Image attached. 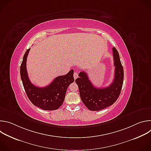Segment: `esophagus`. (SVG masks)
Masks as SVG:
<instances>
[{"instance_id": "obj_1", "label": "esophagus", "mask_w": 151, "mask_h": 151, "mask_svg": "<svg viewBox=\"0 0 151 151\" xmlns=\"http://www.w3.org/2000/svg\"><path fill=\"white\" fill-rule=\"evenodd\" d=\"M73 77H74V79H76L78 77V73L77 72H75L73 73Z\"/></svg>"}]
</instances>
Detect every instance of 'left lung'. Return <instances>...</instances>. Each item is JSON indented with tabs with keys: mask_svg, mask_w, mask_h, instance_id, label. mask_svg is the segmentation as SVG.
Returning <instances> with one entry per match:
<instances>
[{
	"mask_svg": "<svg viewBox=\"0 0 151 151\" xmlns=\"http://www.w3.org/2000/svg\"><path fill=\"white\" fill-rule=\"evenodd\" d=\"M115 76L112 83L105 88H96L89 80L87 74L81 72L75 80L78 86L81 100L87 108L93 111H99L112 105L121 93L124 80V70L119 55L116 49L112 48Z\"/></svg>",
	"mask_w": 151,
	"mask_h": 151,
	"instance_id": "left-lung-1",
	"label": "left lung"
}]
</instances>
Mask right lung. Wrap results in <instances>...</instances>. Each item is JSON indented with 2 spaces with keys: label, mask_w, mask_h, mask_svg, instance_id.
Instances as JSON below:
<instances>
[{
  "label": "right lung",
  "mask_w": 151,
  "mask_h": 151,
  "mask_svg": "<svg viewBox=\"0 0 151 151\" xmlns=\"http://www.w3.org/2000/svg\"><path fill=\"white\" fill-rule=\"evenodd\" d=\"M30 48L25 52L20 66V75L26 94L36 106L45 111L58 109L63 104L69 85L73 82V70L65 75L57 76L47 87H38L31 83L28 77L26 61Z\"/></svg>",
  "instance_id": "obj_1"
}]
</instances>
